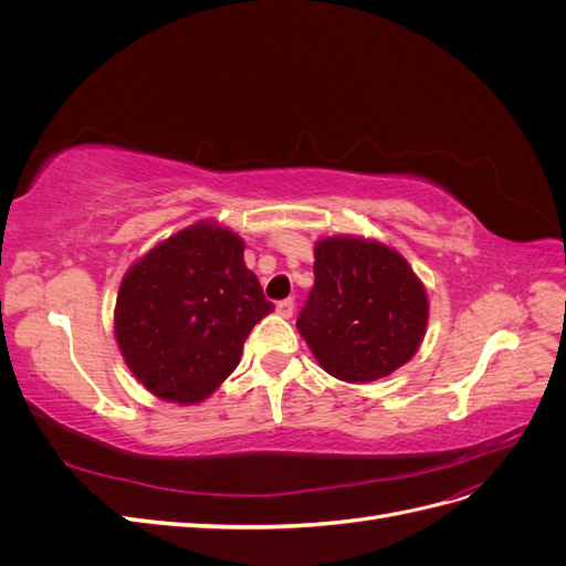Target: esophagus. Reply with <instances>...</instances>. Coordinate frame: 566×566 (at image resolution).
I'll list each match as a JSON object with an SVG mask.
<instances>
[{
  "label": "esophagus",
  "instance_id": "1",
  "mask_svg": "<svg viewBox=\"0 0 566 566\" xmlns=\"http://www.w3.org/2000/svg\"><path fill=\"white\" fill-rule=\"evenodd\" d=\"M276 312H279L283 318H290V316H293V312H295V300H293V297L281 300V302L276 304Z\"/></svg>",
  "mask_w": 566,
  "mask_h": 566
}]
</instances>
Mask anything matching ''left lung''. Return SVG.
Masks as SVG:
<instances>
[{
	"instance_id": "8db88e82",
	"label": "left lung",
	"mask_w": 566,
	"mask_h": 566,
	"mask_svg": "<svg viewBox=\"0 0 566 566\" xmlns=\"http://www.w3.org/2000/svg\"><path fill=\"white\" fill-rule=\"evenodd\" d=\"M314 254V287L297 331L318 364L337 380L373 382L410 361L430 306L403 256L345 235L325 238Z\"/></svg>"
}]
</instances>
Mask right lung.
I'll return each instance as SVG.
<instances>
[{"label": "right lung", "mask_w": 566, "mask_h": 566, "mask_svg": "<svg viewBox=\"0 0 566 566\" xmlns=\"http://www.w3.org/2000/svg\"><path fill=\"white\" fill-rule=\"evenodd\" d=\"M273 312L243 262V241L208 221L136 262L119 285L115 337L160 399L198 403L235 370L254 323Z\"/></svg>", "instance_id": "add662e5"}]
</instances>
